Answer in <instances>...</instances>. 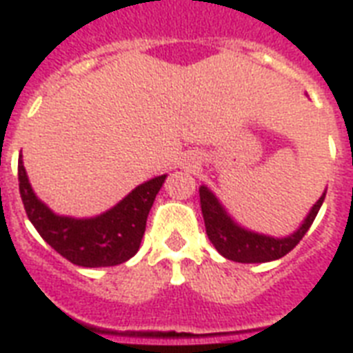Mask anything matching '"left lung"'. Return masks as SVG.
<instances>
[{
    "label": "left lung",
    "instance_id": "8db88e82",
    "mask_svg": "<svg viewBox=\"0 0 353 353\" xmlns=\"http://www.w3.org/2000/svg\"><path fill=\"white\" fill-rule=\"evenodd\" d=\"M325 196L326 192L319 197V201L312 206L310 214L306 216L305 223L297 228V232L288 237H283V239H276V237L263 236V234L248 232L241 226H237L230 217L226 216V212L223 210L216 196L206 186H199L206 236L223 257L236 261V263H266V261L279 259L290 250H294L301 239L305 237L306 232L310 230L312 223L325 201Z\"/></svg>",
    "mask_w": 353,
    "mask_h": 353
}]
</instances>
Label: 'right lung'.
I'll return each instance as SVG.
<instances>
[{
  "label": "right lung",
  "mask_w": 353,
  "mask_h": 353,
  "mask_svg": "<svg viewBox=\"0 0 353 353\" xmlns=\"http://www.w3.org/2000/svg\"><path fill=\"white\" fill-rule=\"evenodd\" d=\"M165 177H154L128 194L112 210L92 219L56 216L43 205L28 183L23 161L18 163L19 194L28 219L54 250L77 266H116L136 256L147 217Z\"/></svg>",
  "instance_id": "1"
}]
</instances>
